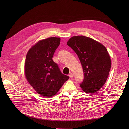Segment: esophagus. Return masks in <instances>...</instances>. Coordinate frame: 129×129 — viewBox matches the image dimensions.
I'll list each match as a JSON object with an SVG mask.
<instances>
[{
	"label": "esophagus",
	"mask_w": 129,
	"mask_h": 129,
	"mask_svg": "<svg viewBox=\"0 0 129 129\" xmlns=\"http://www.w3.org/2000/svg\"><path fill=\"white\" fill-rule=\"evenodd\" d=\"M69 77H70V78H72V77H73V74H72V73H70L69 74Z\"/></svg>",
	"instance_id": "34e87169"
}]
</instances>
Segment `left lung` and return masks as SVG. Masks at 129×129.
<instances>
[{"label": "left lung", "mask_w": 129, "mask_h": 129, "mask_svg": "<svg viewBox=\"0 0 129 129\" xmlns=\"http://www.w3.org/2000/svg\"><path fill=\"white\" fill-rule=\"evenodd\" d=\"M67 44L79 59L84 73L83 82L80 84L87 93L98 91L106 82L111 68V59L106 47L92 38L74 36Z\"/></svg>", "instance_id": "left-lung-1"}]
</instances>
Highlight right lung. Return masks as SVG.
<instances>
[{
    "mask_svg": "<svg viewBox=\"0 0 129 129\" xmlns=\"http://www.w3.org/2000/svg\"><path fill=\"white\" fill-rule=\"evenodd\" d=\"M60 39L51 37L38 41L26 54L24 65L27 80L37 93L45 97L55 96L69 77L60 72L52 59Z\"/></svg>",
    "mask_w": 129,
    "mask_h": 129,
    "instance_id": "1",
    "label": "right lung"
}]
</instances>
